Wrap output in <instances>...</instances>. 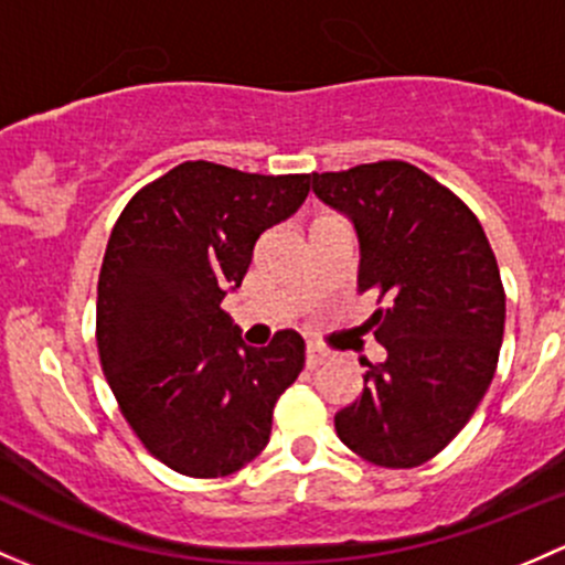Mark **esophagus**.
Segmentation results:
<instances>
[{
    "label": "esophagus",
    "instance_id": "esophagus-1",
    "mask_svg": "<svg viewBox=\"0 0 565 565\" xmlns=\"http://www.w3.org/2000/svg\"><path fill=\"white\" fill-rule=\"evenodd\" d=\"M324 360H328V352H324L322 347H317V343H308V347H306V365L308 367H319Z\"/></svg>",
    "mask_w": 565,
    "mask_h": 565
}]
</instances>
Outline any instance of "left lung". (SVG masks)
<instances>
[{
    "instance_id": "left-lung-1",
    "label": "left lung",
    "mask_w": 565,
    "mask_h": 565,
    "mask_svg": "<svg viewBox=\"0 0 565 565\" xmlns=\"http://www.w3.org/2000/svg\"><path fill=\"white\" fill-rule=\"evenodd\" d=\"M311 183L352 218L358 292L384 302L367 328L387 358L367 362L335 433L373 466H423L466 427L495 373L507 322L495 254L468 205L408 162L313 173Z\"/></svg>"
}]
</instances>
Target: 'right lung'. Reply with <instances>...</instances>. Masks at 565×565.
<instances>
[{"mask_svg":"<svg viewBox=\"0 0 565 565\" xmlns=\"http://www.w3.org/2000/svg\"><path fill=\"white\" fill-rule=\"evenodd\" d=\"M311 175L183 162L140 189L113 227L97 284V347L124 419L183 477H227L270 441L273 406L306 343L246 347L222 311L254 243L306 203Z\"/></svg>","mask_w":565,"mask_h":565,"instance_id":"add662e5","label":"right lung"}]
</instances>
